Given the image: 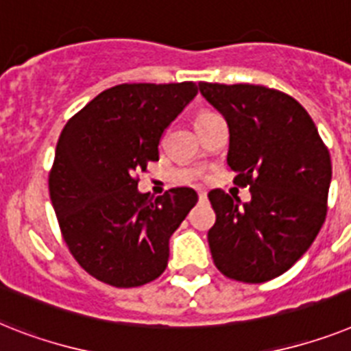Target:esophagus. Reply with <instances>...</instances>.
I'll return each mask as SVG.
<instances>
[{
  "instance_id": "esophagus-1",
  "label": "esophagus",
  "mask_w": 351,
  "mask_h": 351,
  "mask_svg": "<svg viewBox=\"0 0 351 351\" xmlns=\"http://www.w3.org/2000/svg\"><path fill=\"white\" fill-rule=\"evenodd\" d=\"M206 199H208L206 192H199V201H206Z\"/></svg>"
}]
</instances>
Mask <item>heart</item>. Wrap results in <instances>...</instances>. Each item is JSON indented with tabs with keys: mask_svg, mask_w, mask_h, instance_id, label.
I'll return each instance as SVG.
<instances>
[{
	"mask_svg": "<svg viewBox=\"0 0 351 351\" xmlns=\"http://www.w3.org/2000/svg\"><path fill=\"white\" fill-rule=\"evenodd\" d=\"M206 114H211V112H201V114H199V117H197V118H201V117H206Z\"/></svg>",
	"mask_w": 351,
	"mask_h": 351,
	"instance_id": "b5f03b06",
	"label": "heart"
}]
</instances>
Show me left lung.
Returning a JSON list of instances; mask_svg holds the SVG:
<instances>
[{
	"mask_svg": "<svg viewBox=\"0 0 351 351\" xmlns=\"http://www.w3.org/2000/svg\"><path fill=\"white\" fill-rule=\"evenodd\" d=\"M201 95L228 121V165L251 201L224 190L208 193L215 224L211 258L224 276L262 283L306 253L326 219L332 161L317 127L300 102L254 84L199 82Z\"/></svg>",
	"mask_w": 351,
	"mask_h": 351,
	"instance_id": "8db88e82",
	"label": "left lung"
}]
</instances>
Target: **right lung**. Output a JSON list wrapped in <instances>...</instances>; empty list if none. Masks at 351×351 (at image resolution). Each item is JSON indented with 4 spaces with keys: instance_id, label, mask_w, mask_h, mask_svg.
<instances>
[{
    "instance_id": "add662e5",
    "label": "right lung",
    "mask_w": 351,
    "mask_h": 351,
    "mask_svg": "<svg viewBox=\"0 0 351 351\" xmlns=\"http://www.w3.org/2000/svg\"><path fill=\"white\" fill-rule=\"evenodd\" d=\"M197 95L193 82L120 84L69 118L50 170V199L78 265L112 287L152 282L169 263V240L195 190L150 199L136 173L158 161L165 129Z\"/></svg>"
}]
</instances>
